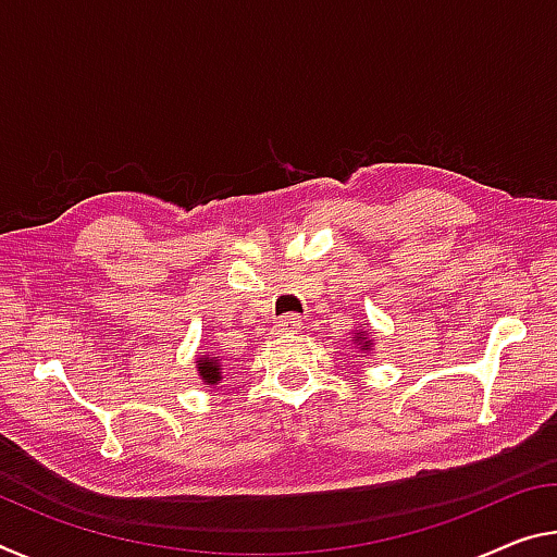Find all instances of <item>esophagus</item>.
Here are the masks:
<instances>
[{"label":"esophagus","instance_id":"34e87169","mask_svg":"<svg viewBox=\"0 0 557 557\" xmlns=\"http://www.w3.org/2000/svg\"><path fill=\"white\" fill-rule=\"evenodd\" d=\"M299 326H302V317H299V314H285L277 322V334H297Z\"/></svg>","mask_w":557,"mask_h":557}]
</instances>
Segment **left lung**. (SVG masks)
Listing matches in <instances>:
<instances>
[{"label": "left lung", "instance_id": "left-lung-1", "mask_svg": "<svg viewBox=\"0 0 557 557\" xmlns=\"http://www.w3.org/2000/svg\"><path fill=\"white\" fill-rule=\"evenodd\" d=\"M357 339H367V337H361V332H359V337H357ZM364 347H367V349H369V342H367V344H364Z\"/></svg>", "mask_w": 557, "mask_h": 557}]
</instances>
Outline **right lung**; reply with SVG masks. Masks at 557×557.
<instances>
[{
    "label": "right lung",
    "instance_id": "obj_1",
    "mask_svg": "<svg viewBox=\"0 0 557 557\" xmlns=\"http://www.w3.org/2000/svg\"><path fill=\"white\" fill-rule=\"evenodd\" d=\"M198 372H200V376L206 379V384H218L220 379V361L215 359V357H202V359H198Z\"/></svg>",
    "mask_w": 557,
    "mask_h": 557
}]
</instances>
